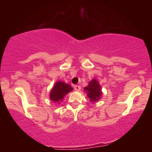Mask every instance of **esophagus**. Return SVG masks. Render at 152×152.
<instances>
[{"instance_id":"obj_1","label":"esophagus","mask_w":152,"mask_h":152,"mask_svg":"<svg viewBox=\"0 0 152 152\" xmlns=\"http://www.w3.org/2000/svg\"><path fill=\"white\" fill-rule=\"evenodd\" d=\"M74 88H75L76 91H80V89H81V86H79V85H76L75 86H74Z\"/></svg>"}]
</instances>
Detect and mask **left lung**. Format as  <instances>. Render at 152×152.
Returning <instances> with one entry per match:
<instances>
[{
	"label": "left lung",
	"mask_w": 152,
	"mask_h": 152,
	"mask_svg": "<svg viewBox=\"0 0 152 152\" xmlns=\"http://www.w3.org/2000/svg\"><path fill=\"white\" fill-rule=\"evenodd\" d=\"M84 90L86 91L87 96L92 102L97 101L98 100H99V98L102 94L101 87L99 82L94 79L89 82L88 86L85 87Z\"/></svg>",
	"instance_id": "1"
}]
</instances>
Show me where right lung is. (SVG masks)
I'll list each match as a JSON object with an SVG mask.
<instances>
[{"mask_svg": "<svg viewBox=\"0 0 152 152\" xmlns=\"http://www.w3.org/2000/svg\"><path fill=\"white\" fill-rule=\"evenodd\" d=\"M72 90L73 88L69 84L60 81L56 82L50 92V99L53 102L60 103V101L63 100L64 96Z\"/></svg>", "mask_w": 152, "mask_h": 152, "instance_id": "obj_1", "label": "right lung"}]
</instances>
